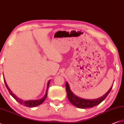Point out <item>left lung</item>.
I'll return each mask as SVG.
<instances>
[{"label":"left lung","instance_id":"1","mask_svg":"<svg viewBox=\"0 0 124 124\" xmlns=\"http://www.w3.org/2000/svg\"><path fill=\"white\" fill-rule=\"evenodd\" d=\"M112 87H110V89L108 90V91L107 93L97 99L94 100H86L84 99L81 97H79L78 96L75 95L74 93H73L72 91H71L70 86L68 83H66V92L67 94V97H68L70 102L72 103L73 106H74L76 107L79 108H82V109H85V108H92L94 106H97L99 104H100L103 101H104L105 98L107 97V96L111 90L112 89Z\"/></svg>","mask_w":124,"mask_h":124}]
</instances>
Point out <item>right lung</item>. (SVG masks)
Segmentation results:
<instances>
[{"label":"right lung","instance_id":"1","mask_svg":"<svg viewBox=\"0 0 124 124\" xmlns=\"http://www.w3.org/2000/svg\"><path fill=\"white\" fill-rule=\"evenodd\" d=\"M4 82H5V84L6 87H7V89L8 90V91H9V93L10 95H11L12 97H13L16 100V101H17L18 103H20L22 105H23L24 106H26V107H36L39 106V105L41 104V103H43V102L46 99V98L47 97V90H48V87L49 86V84H50V80L49 81V82L47 83V89H46V93L45 96H44L43 98H42L41 99H40V100H29V101H24V100H22L21 99H20V98H18V97H17V96L15 95L14 93H13L12 92V91L10 90V89L8 87V86L7 85V83H6V81L5 80V79H4Z\"/></svg>","mask_w":124,"mask_h":124}]
</instances>
